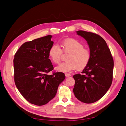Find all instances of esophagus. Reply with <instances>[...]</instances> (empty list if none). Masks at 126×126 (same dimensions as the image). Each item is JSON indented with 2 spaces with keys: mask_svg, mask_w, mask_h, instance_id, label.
<instances>
[{
  "mask_svg": "<svg viewBox=\"0 0 126 126\" xmlns=\"http://www.w3.org/2000/svg\"><path fill=\"white\" fill-rule=\"evenodd\" d=\"M65 76H66V78H67V77H69V76H71V75L70 74H68V73H65Z\"/></svg>",
  "mask_w": 126,
  "mask_h": 126,
  "instance_id": "34e87169",
  "label": "esophagus"
}]
</instances>
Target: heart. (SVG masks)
Segmentation results:
<instances>
[{"label":"heart","mask_w":126,"mask_h":126,"mask_svg":"<svg viewBox=\"0 0 126 126\" xmlns=\"http://www.w3.org/2000/svg\"><path fill=\"white\" fill-rule=\"evenodd\" d=\"M62 51L58 45H53L49 49L48 57L51 61L58 64L61 60L62 51L70 53L67 57V62L61 63L56 66V69L61 72H70L76 69H83L91 60L90 51L84 48L83 44L75 39H67L64 40L61 45Z\"/></svg>","instance_id":"b5f03b06"}]
</instances>
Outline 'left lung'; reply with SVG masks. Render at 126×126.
<instances>
[{"label": "left lung", "instance_id": "obj_1", "mask_svg": "<svg viewBox=\"0 0 126 126\" xmlns=\"http://www.w3.org/2000/svg\"><path fill=\"white\" fill-rule=\"evenodd\" d=\"M87 41L91 60L81 74L73 76V92L78 100L90 104L97 102L107 92L113 78L114 60L104 39L92 32L77 31Z\"/></svg>", "mask_w": 126, "mask_h": 126}]
</instances>
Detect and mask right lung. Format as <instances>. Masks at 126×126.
Returning <instances> with one entry per match:
<instances>
[{
  "instance_id": "right-lung-1",
  "label": "right lung",
  "mask_w": 126,
  "mask_h": 126,
  "mask_svg": "<svg viewBox=\"0 0 126 126\" xmlns=\"http://www.w3.org/2000/svg\"><path fill=\"white\" fill-rule=\"evenodd\" d=\"M51 35H47L22 44L14 59V81L22 95L31 104L41 106L55 97L64 74L53 72L48 51L53 45Z\"/></svg>"
}]
</instances>
